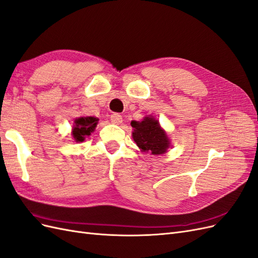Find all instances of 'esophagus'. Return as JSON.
Listing matches in <instances>:
<instances>
[{
  "instance_id": "1",
  "label": "esophagus",
  "mask_w": 258,
  "mask_h": 258,
  "mask_svg": "<svg viewBox=\"0 0 258 258\" xmlns=\"http://www.w3.org/2000/svg\"><path fill=\"white\" fill-rule=\"evenodd\" d=\"M111 120L115 124H119V123L122 122V117H121V115L115 113V114L111 115Z\"/></svg>"
}]
</instances>
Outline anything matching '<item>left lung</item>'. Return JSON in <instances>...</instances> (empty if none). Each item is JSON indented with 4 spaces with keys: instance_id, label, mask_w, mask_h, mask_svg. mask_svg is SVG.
Listing matches in <instances>:
<instances>
[{
    "instance_id": "left-lung-1",
    "label": "left lung",
    "mask_w": 258,
    "mask_h": 258,
    "mask_svg": "<svg viewBox=\"0 0 258 258\" xmlns=\"http://www.w3.org/2000/svg\"><path fill=\"white\" fill-rule=\"evenodd\" d=\"M132 138L140 150L152 155L166 153L170 146L169 138L159 121L153 116H146L141 121H131Z\"/></svg>"
}]
</instances>
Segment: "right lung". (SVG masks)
<instances>
[{"mask_svg": "<svg viewBox=\"0 0 258 258\" xmlns=\"http://www.w3.org/2000/svg\"><path fill=\"white\" fill-rule=\"evenodd\" d=\"M98 118L93 116L80 117L74 120V126L72 129V136L75 142H83L85 138L90 136L97 127Z\"/></svg>", "mask_w": 258, "mask_h": 258, "instance_id": "right-lung-1", "label": "right lung"}]
</instances>
